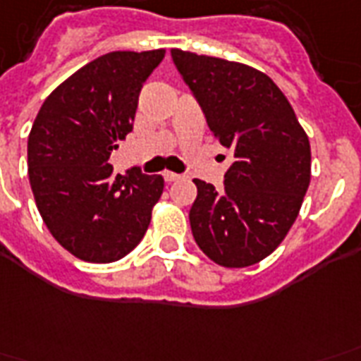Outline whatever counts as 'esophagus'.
I'll use <instances>...</instances> for the list:
<instances>
[{
  "instance_id": "34e87169",
  "label": "esophagus",
  "mask_w": 361,
  "mask_h": 361,
  "mask_svg": "<svg viewBox=\"0 0 361 361\" xmlns=\"http://www.w3.org/2000/svg\"><path fill=\"white\" fill-rule=\"evenodd\" d=\"M162 178H164V181H168V183H172V181H178L181 178L180 173L176 172H164L162 173Z\"/></svg>"
}]
</instances>
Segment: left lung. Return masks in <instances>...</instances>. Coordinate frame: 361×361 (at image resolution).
Returning <instances> with one entry per match:
<instances>
[{
  "mask_svg": "<svg viewBox=\"0 0 361 361\" xmlns=\"http://www.w3.org/2000/svg\"><path fill=\"white\" fill-rule=\"evenodd\" d=\"M172 61L216 140L233 151L224 191L193 180L191 231L226 268L269 256L289 233L310 185V141L274 80L252 66L172 49Z\"/></svg>",
  "mask_w": 361,
  "mask_h": 361,
  "instance_id": "obj_1",
  "label": "left lung"
}]
</instances>
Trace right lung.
Returning a JSON list of instances; mask_svg holds the SVG:
<instances>
[{
	"instance_id": "add662e5",
	"label": "right lung",
	"mask_w": 361,
	"mask_h": 361,
	"mask_svg": "<svg viewBox=\"0 0 361 361\" xmlns=\"http://www.w3.org/2000/svg\"><path fill=\"white\" fill-rule=\"evenodd\" d=\"M164 49L113 51L74 72L45 99L28 135V178L59 245L85 262L124 258L143 239L162 176L106 162L132 132L143 82Z\"/></svg>"
}]
</instances>
